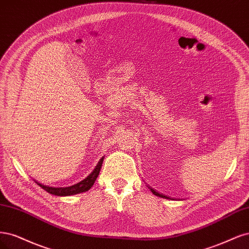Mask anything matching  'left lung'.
<instances>
[{
  "instance_id": "left-lung-1",
  "label": "left lung",
  "mask_w": 249,
  "mask_h": 249,
  "mask_svg": "<svg viewBox=\"0 0 249 249\" xmlns=\"http://www.w3.org/2000/svg\"><path fill=\"white\" fill-rule=\"evenodd\" d=\"M149 189L152 191V194H153V195H155V196H159V197H163V198H168L166 196H164V195H160L159 194V192H157L156 190H154L153 188H152L151 186H149Z\"/></svg>"
}]
</instances>
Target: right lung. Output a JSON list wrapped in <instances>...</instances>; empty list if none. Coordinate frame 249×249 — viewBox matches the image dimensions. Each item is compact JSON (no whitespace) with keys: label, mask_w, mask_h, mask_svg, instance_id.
<instances>
[{"label":"right lung","mask_w":249,"mask_h":249,"mask_svg":"<svg viewBox=\"0 0 249 249\" xmlns=\"http://www.w3.org/2000/svg\"><path fill=\"white\" fill-rule=\"evenodd\" d=\"M102 162H103V158H101L99 160V162L97 163V165H96V167L94 168L93 172L89 176H88L86 179L74 184V185H72V186H68V187H51V186L43 185V184L37 182L36 180H35V182L38 184L40 187L43 188L45 191L49 192V194L58 196H73V195H77V194H82V192L88 191L93 186V184L95 183L96 179H97L98 175H99Z\"/></svg>","instance_id":"right-lung-1"}]
</instances>
